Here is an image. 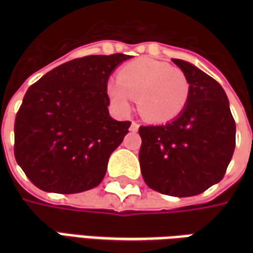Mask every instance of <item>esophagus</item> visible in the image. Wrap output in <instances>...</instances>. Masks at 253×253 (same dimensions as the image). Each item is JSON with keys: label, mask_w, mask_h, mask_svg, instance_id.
<instances>
[{"label": "esophagus", "mask_w": 253, "mask_h": 253, "mask_svg": "<svg viewBox=\"0 0 253 253\" xmlns=\"http://www.w3.org/2000/svg\"><path fill=\"white\" fill-rule=\"evenodd\" d=\"M138 128H139V125H138L137 122H131V126H130V130L131 131H138Z\"/></svg>", "instance_id": "obj_1"}]
</instances>
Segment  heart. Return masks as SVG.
<instances>
[{
	"label": "heart",
	"mask_w": 253,
	"mask_h": 253,
	"mask_svg": "<svg viewBox=\"0 0 253 253\" xmlns=\"http://www.w3.org/2000/svg\"><path fill=\"white\" fill-rule=\"evenodd\" d=\"M107 93L122 112L130 110L132 97H138V110L146 121L164 123L184 110L190 84L180 69L142 58L122 67L118 80L107 84Z\"/></svg>",
	"instance_id": "obj_1"
}]
</instances>
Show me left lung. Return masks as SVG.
Masks as SVG:
<instances>
[{
	"instance_id": "left-lung-1",
	"label": "left lung",
	"mask_w": 253,
	"mask_h": 253,
	"mask_svg": "<svg viewBox=\"0 0 253 253\" xmlns=\"http://www.w3.org/2000/svg\"><path fill=\"white\" fill-rule=\"evenodd\" d=\"M172 61L188 80V101L169 123L139 127V164L152 190L184 198L222 180L236 146V123L214 78L190 62Z\"/></svg>"
}]
</instances>
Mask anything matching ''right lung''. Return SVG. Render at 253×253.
<instances>
[{
  "instance_id": "add662e5",
  "label": "right lung",
  "mask_w": 253,
  "mask_h": 253,
  "mask_svg": "<svg viewBox=\"0 0 253 253\" xmlns=\"http://www.w3.org/2000/svg\"><path fill=\"white\" fill-rule=\"evenodd\" d=\"M130 58H77L28 88L14 122V157L38 188L77 194L101 183L111 153L131 125L110 116L107 84Z\"/></svg>"
}]
</instances>
